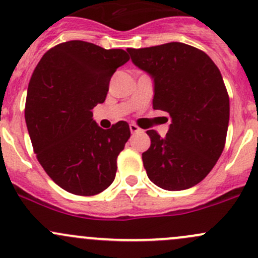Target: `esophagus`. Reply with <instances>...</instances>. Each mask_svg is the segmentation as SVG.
Returning <instances> with one entry per match:
<instances>
[{
	"instance_id": "obj_1",
	"label": "esophagus",
	"mask_w": 258,
	"mask_h": 258,
	"mask_svg": "<svg viewBox=\"0 0 258 258\" xmlns=\"http://www.w3.org/2000/svg\"><path fill=\"white\" fill-rule=\"evenodd\" d=\"M130 130H131L132 134H138V132H143V130L140 128V127H138L137 124H135V123H130Z\"/></svg>"
}]
</instances>
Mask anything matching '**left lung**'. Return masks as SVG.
<instances>
[{"label": "left lung", "instance_id": "left-lung-1", "mask_svg": "<svg viewBox=\"0 0 258 258\" xmlns=\"http://www.w3.org/2000/svg\"><path fill=\"white\" fill-rule=\"evenodd\" d=\"M127 51L154 78L153 107L172 118L164 138L147 131V175L168 191L192 187L213 169L225 146L229 95L220 71L207 53L182 42Z\"/></svg>", "mask_w": 258, "mask_h": 258}]
</instances>
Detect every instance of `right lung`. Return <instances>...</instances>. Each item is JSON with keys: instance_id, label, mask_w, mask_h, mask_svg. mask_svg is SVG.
<instances>
[{"instance_id": "1", "label": "right lung", "mask_w": 258, "mask_h": 258, "mask_svg": "<svg viewBox=\"0 0 258 258\" xmlns=\"http://www.w3.org/2000/svg\"><path fill=\"white\" fill-rule=\"evenodd\" d=\"M130 60L121 49L71 40L44 53L25 100V122L38 161L70 194L94 196L115 179L131 132L126 121L103 130L90 110L105 101L115 71Z\"/></svg>"}]
</instances>
